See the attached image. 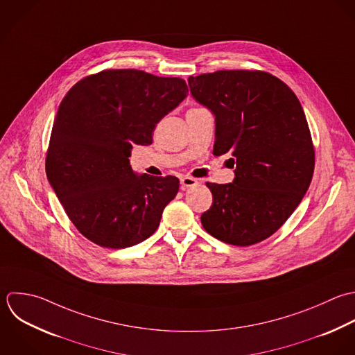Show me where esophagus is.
<instances>
[{
  "label": "esophagus",
  "instance_id": "obj_1",
  "mask_svg": "<svg viewBox=\"0 0 355 355\" xmlns=\"http://www.w3.org/2000/svg\"><path fill=\"white\" fill-rule=\"evenodd\" d=\"M196 184H198V180H195L192 177H182L181 178V185H182L184 189L189 188V187H195Z\"/></svg>",
  "mask_w": 355,
  "mask_h": 355
}]
</instances>
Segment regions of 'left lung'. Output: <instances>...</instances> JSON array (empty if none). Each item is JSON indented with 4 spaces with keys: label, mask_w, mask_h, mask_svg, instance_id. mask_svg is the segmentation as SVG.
Segmentation results:
<instances>
[{
    "label": "left lung",
    "mask_w": 355,
    "mask_h": 355,
    "mask_svg": "<svg viewBox=\"0 0 355 355\" xmlns=\"http://www.w3.org/2000/svg\"><path fill=\"white\" fill-rule=\"evenodd\" d=\"M188 84L216 116L213 153H230L235 166L232 182L206 184L213 205L202 225L230 245L259 243L292 216L314 174L315 152L300 101L261 70H218L191 76Z\"/></svg>",
    "instance_id": "obj_1"
}]
</instances>
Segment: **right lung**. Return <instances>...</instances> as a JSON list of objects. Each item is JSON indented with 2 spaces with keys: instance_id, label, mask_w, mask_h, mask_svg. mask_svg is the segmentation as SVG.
<instances>
[{
  "instance_id": "add662e5",
  "label": "right lung",
  "mask_w": 355,
  "mask_h": 355,
  "mask_svg": "<svg viewBox=\"0 0 355 355\" xmlns=\"http://www.w3.org/2000/svg\"><path fill=\"white\" fill-rule=\"evenodd\" d=\"M188 95L180 77L109 69L76 83L62 99L45 159L67 217L91 242L124 249L148 239L175 198L173 175L135 174L132 145H150L156 124Z\"/></svg>"
}]
</instances>
